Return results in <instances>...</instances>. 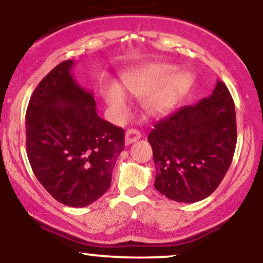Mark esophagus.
Returning <instances> with one entry per match:
<instances>
[{
	"instance_id": "1",
	"label": "esophagus",
	"mask_w": 263,
	"mask_h": 263,
	"mask_svg": "<svg viewBox=\"0 0 263 263\" xmlns=\"http://www.w3.org/2000/svg\"><path fill=\"white\" fill-rule=\"evenodd\" d=\"M141 138V132L138 129L131 128V129H127L126 131V136H125V143L126 145H131V143L136 142L137 140Z\"/></svg>"
}]
</instances>
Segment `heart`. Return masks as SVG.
I'll return each instance as SVG.
<instances>
[{"label": "heart", "mask_w": 263, "mask_h": 263, "mask_svg": "<svg viewBox=\"0 0 263 263\" xmlns=\"http://www.w3.org/2000/svg\"><path fill=\"white\" fill-rule=\"evenodd\" d=\"M174 72L175 68L172 66H146L126 73L122 77L123 87L137 99L147 96L143 106L148 114H166L174 107L190 85L189 74L180 73L172 77ZM102 95L115 118H122L128 114V99L117 83H106L102 88Z\"/></svg>", "instance_id": "b5f03b06"}]
</instances>
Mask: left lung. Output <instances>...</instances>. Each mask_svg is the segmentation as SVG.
Listing matches in <instances>:
<instances>
[{"label":"left lung","instance_id":"8db88e82","mask_svg":"<svg viewBox=\"0 0 263 263\" xmlns=\"http://www.w3.org/2000/svg\"><path fill=\"white\" fill-rule=\"evenodd\" d=\"M147 140L158 192L184 203L209 197L229 171L237 142L229 88L217 81L211 96L156 122Z\"/></svg>","mask_w":263,"mask_h":263}]
</instances>
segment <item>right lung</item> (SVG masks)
<instances>
[{"instance_id": "right-lung-1", "label": "right lung", "mask_w": 263, "mask_h": 263, "mask_svg": "<svg viewBox=\"0 0 263 263\" xmlns=\"http://www.w3.org/2000/svg\"><path fill=\"white\" fill-rule=\"evenodd\" d=\"M74 62L57 65L42 79L26 112V151L34 176L52 197L86 207L111 186L125 131L102 120L92 92L72 76Z\"/></svg>"}]
</instances>
